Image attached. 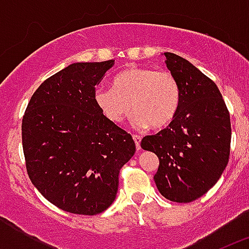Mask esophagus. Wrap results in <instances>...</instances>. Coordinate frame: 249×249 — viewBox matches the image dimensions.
<instances>
[{"mask_svg": "<svg viewBox=\"0 0 249 249\" xmlns=\"http://www.w3.org/2000/svg\"><path fill=\"white\" fill-rule=\"evenodd\" d=\"M141 140H142V138H141L140 136L133 135V141H135L136 148H137V151H140V149H141Z\"/></svg>", "mask_w": 249, "mask_h": 249, "instance_id": "obj_1", "label": "esophagus"}]
</instances>
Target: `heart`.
<instances>
[{"instance_id":"heart-1","label":"heart","mask_w":249,"mask_h":249,"mask_svg":"<svg viewBox=\"0 0 249 249\" xmlns=\"http://www.w3.org/2000/svg\"><path fill=\"white\" fill-rule=\"evenodd\" d=\"M94 102L109 122L120 124L133 111L137 127L162 129L177 117L182 89L172 72L131 66L114 76L113 87H98Z\"/></svg>"}]
</instances>
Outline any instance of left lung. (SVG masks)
<instances>
[{"instance_id": "1", "label": "left lung", "mask_w": 249, "mask_h": 249, "mask_svg": "<svg viewBox=\"0 0 249 249\" xmlns=\"http://www.w3.org/2000/svg\"><path fill=\"white\" fill-rule=\"evenodd\" d=\"M166 65L182 89L177 117L141 147L160 160L155 182L164 198L188 203L217 183L231 151L230 112L218 87L182 57L164 52Z\"/></svg>"}]
</instances>
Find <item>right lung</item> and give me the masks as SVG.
I'll list each match as a JSON object with an SVG mask.
<instances>
[{"mask_svg": "<svg viewBox=\"0 0 249 249\" xmlns=\"http://www.w3.org/2000/svg\"><path fill=\"white\" fill-rule=\"evenodd\" d=\"M114 61L72 63L42 82L22 120L28 177L66 212L93 215L112 204L118 175L135 155L132 136L94 102L96 86Z\"/></svg>", "mask_w": 249, "mask_h": 249, "instance_id": "1", "label": "right lung"}]
</instances>
